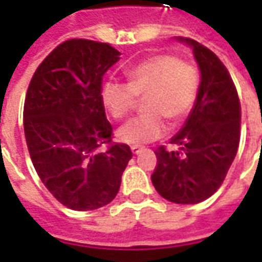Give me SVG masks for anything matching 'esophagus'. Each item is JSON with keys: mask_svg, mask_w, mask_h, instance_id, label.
Masks as SVG:
<instances>
[{"mask_svg": "<svg viewBox=\"0 0 262 262\" xmlns=\"http://www.w3.org/2000/svg\"><path fill=\"white\" fill-rule=\"evenodd\" d=\"M143 150H144V147H137V145L131 147V151H133V154H140Z\"/></svg>", "mask_w": 262, "mask_h": 262, "instance_id": "34e87169", "label": "esophagus"}]
</instances>
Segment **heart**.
I'll return each instance as SVG.
<instances>
[{
	"instance_id": "heart-1",
	"label": "heart",
	"mask_w": 262,
	"mask_h": 262,
	"mask_svg": "<svg viewBox=\"0 0 262 262\" xmlns=\"http://www.w3.org/2000/svg\"><path fill=\"white\" fill-rule=\"evenodd\" d=\"M128 83L106 82L102 88L103 106L111 117L121 119L134 110L138 96L145 98L147 114L129 119L117 131L119 141L129 145L154 141L166 134L167 124H179L192 112L199 75L189 61L176 54L160 53L138 63L128 72Z\"/></svg>"
}]
</instances>
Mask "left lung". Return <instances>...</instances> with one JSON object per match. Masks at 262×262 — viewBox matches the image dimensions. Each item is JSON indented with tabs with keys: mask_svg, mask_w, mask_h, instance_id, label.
<instances>
[{
	"mask_svg": "<svg viewBox=\"0 0 262 262\" xmlns=\"http://www.w3.org/2000/svg\"><path fill=\"white\" fill-rule=\"evenodd\" d=\"M193 49L201 85L192 112L170 143L182 151L156 150L151 182L161 198L194 205L221 187L239 145L241 103L229 72L213 52L192 38H177Z\"/></svg>",
	"mask_w": 262,
	"mask_h": 262,
	"instance_id": "obj_1",
	"label": "left lung"
}]
</instances>
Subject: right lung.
<instances>
[{
    "label": "right lung",
    "instance_id": "add662e5",
    "mask_svg": "<svg viewBox=\"0 0 262 262\" xmlns=\"http://www.w3.org/2000/svg\"><path fill=\"white\" fill-rule=\"evenodd\" d=\"M108 43L72 38L41 61L24 102V134L40 180L61 205L94 210L115 199L133 157L111 144L102 79L119 60ZM103 143L110 147L103 150Z\"/></svg>",
    "mask_w": 262,
    "mask_h": 262
}]
</instances>
